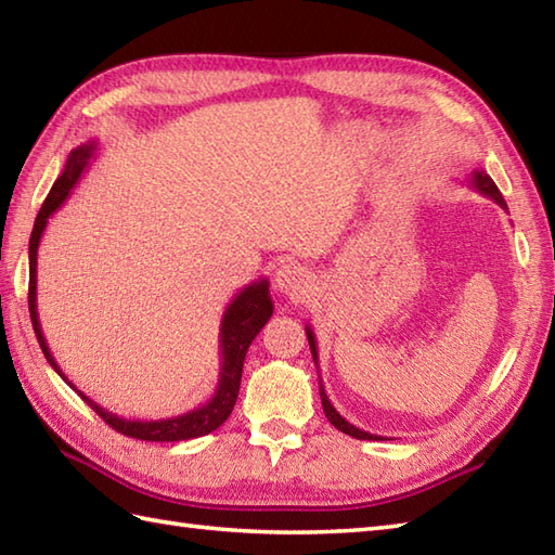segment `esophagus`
Masks as SVG:
<instances>
[{
    "label": "esophagus",
    "instance_id": "34e87169",
    "mask_svg": "<svg viewBox=\"0 0 555 555\" xmlns=\"http://www.w3.org/2000/svg\"><path fill=\"white\" fill-rule=\"evenodd\" d=\"M274 288L286 293V296H291V298L300 300L310 293L312 279L308 274V269H302L296 262H286L274 271Z\"/></svg>",
    "mask_w": 555,
    "mask_h": 555
}]
</instances>
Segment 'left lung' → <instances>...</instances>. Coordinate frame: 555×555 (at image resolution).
Returning a JSON list of instances; mask_svg holds the SVG:
<instances>
[{"instance_id": "left-lung-1", "label": "left lung", "mask_w": 555, "mask_h": 555, "mask_svg": "<svg viewBox=\"0 0 555 555\" xmlns=\"http://www.w3.org/2000/svg\"><path fill=\"white\" fill-rule=\"evenodd\" d=\"M469 185H473L475 191H479L481 195H487V197H491V199H496V203H499L503 209H508V205H505V199H503L501 191L496 188V183L491 181V176H489L485 169H477V171H473V179H469ZM305 332H308L310 350H312V360H314V364H317V360H320V358H317V340H314V332H312L310 326H305ZM320 398H322V408H324V415H326V420L332 422L338 431H344V434L352 436V439H367V441L382 439V436L370 434V431H362V429H358V427H356V424H350L348 420L340 417V415H338V410L332 405V400H328V396H326V391H324L322 379H320Z\"/></svg>"}]
</instances>
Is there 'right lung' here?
Masks as SVG:
<instances>
[{"label": "right lung", "mask_w": 555, "mask_h": 555, "mask_svg": "<svg viewBox=\"0 0 555 555\" xmlns=\"http://www.w3.org/2000/svg\"><path fill=\"white\" fill-rule=\"evenodd\" d=\"M98 143L90 140L86 145H78L76 150H70V155L66 159V167L62 176L54 181L50 195L42 203L38 219H35V227L30 233V245H28V259H30V284H28V310H30V322L35 328V336H38V344L44 352L47 362L52 364V370L62 376V379L76 388L66 379V374L59 370V364L54 356L50 352V346L42 336V326H40V317H38V247L42 241V233L47 229V221L54 215V211L64 205V199L68 193L74 191V185L82 176V171L88 169L90 159L95 157ZM274 314V302H271L269 296V281L259 279L253 281L250 286H245L238 296L231 300V305L223 312L221 328H219V356H221V370H219V382L215 388V396H211L207 403L197 405L193 410L183 412V415L167 417V420H126L114 415V412L104 410L98 405L95 400L88 398L82 391L78 396L86 400V403L98 412V415L109 424L112 429H116L124 436H131V439L140 441H188V439H197V436H205L209 431L219 429L223 422L229 420L231 410L235 405V398H238V388H241V374H243V362H245V352L250 348L255 336L262 332V326L269 322V317Z\"/></svg>", "instance_id": "add662e5"}]
</instances>
